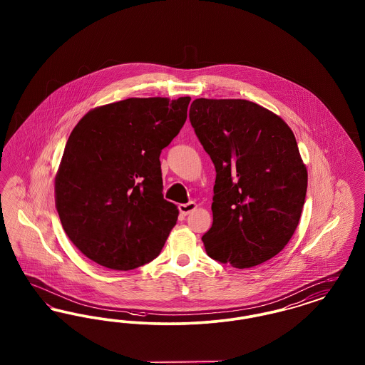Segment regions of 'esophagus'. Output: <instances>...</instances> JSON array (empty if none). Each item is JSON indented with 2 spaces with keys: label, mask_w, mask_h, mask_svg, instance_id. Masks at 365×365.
<instances>
[{
  "label": "esophagus",
  "mask_w": 365,
  "mask_h": 365,
  "mask_svg": "<svg viewBox=\"0 0 365 365\" xmlns=\"http://www.w3.org/2000/svg\"><path fill=\"white\" fill-rule=\"evenodd\" d=\"M195 209H197V204H195L194 201H190V202H187V204H180V205H179V210H180V213H182V215H185V216L190 215L191 212H194Z\"/></svg>",
  "instance_id": "obj_1"
}]
</instances>
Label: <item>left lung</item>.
I'll return each instance as SVG.
<instances>
[{
	"label": "left lung",
	"instance_id": "obj_1",
	"mask_svg": "<svg viewBox=\"0 0 365 365\" xmlns=\"http://www.w3.org/2000/svg\"><path fill=\"white\" fill-rule=\"evenodd\" d=\"M191 125L215 168L209 257L250 268L275 257L298 226L308 171L294 134L277 113L247 100L197 98Z\"/></svg>",
	"mask_w": 365,
	"mask_h": 365
}]
</instances>
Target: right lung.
Returning a JSON list of instances; mask_svg holds the SVG:
<instances>
[{"label":"right lung","instance_id":"1","mask_svg":"<svg viewBox=\"0 0 365 365\" xmlns=\"http://www.w3.org/2000/svg\"><path fill=\"white\" fill-rule=\"evenodd\" d=\"M190 100L101 105L72 130L54 198L61 226L87 259L128 271L160 255L179 215L163 198L160 153L183 127Z\"/></svg>","mask_w":365,"mask_h":365}]
</instances>
